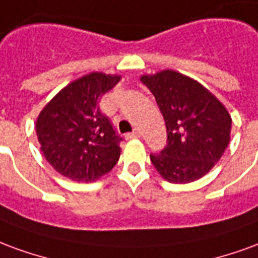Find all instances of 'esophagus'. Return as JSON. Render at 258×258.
<instances>
[{"label":"esophagus","mask_w":258,"mask_h":258,"mask_svg":"<svg viewBox=\"0 0 258 258\" xmlns=\"http://www.w3.org/2000/svg\"><path fill=\"white\" fill-rule=\"evenodd\" d=\"M142 136V133H140V131L139 129H135V131L132 132V133H129V135H126L127 139H137V137Z\"/></svg>","instance_id":"34e87169"}]
</instances>
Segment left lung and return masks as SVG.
Returning <instances> with one entry per match:
<instances>
[{"label": "left lung", "instance_id": "obj_1", "mask_svg": "<svg viewBox=\"0 0 258 258\" xmlns=\"http://www.w3.org/2000/svg\"><path fill=\"white\" fill-rule=\"evenodd\" d=\"M166 123L168 140L151 154L152 165L170 183H191L219 162L229 143L231 116L199 82L173 70L143 75Z\"/></svg>", "mask_w": 258, "mask_h": 258}]
</instances>
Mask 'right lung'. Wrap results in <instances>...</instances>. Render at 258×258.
Masks as SVG:
<instances>
[{"mask_svg":"<svg viewBox=\"0 0 258 258\" xmlns=\"http://www.w3.org/2000/svg\"><path fill=\"white\" fill-rule=\"evenodd\" d=\"M121 77L90 73L61 89L41 111L35 131L46 161L75 181H95L115 166L123 140L100 111Z\"/></svg>","mask_w":258,"mask_h":258,"instance_id":"add662e5","label":"right lung"}]
</instances>
